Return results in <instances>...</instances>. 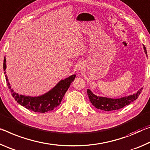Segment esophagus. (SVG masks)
I'll return each instance as SVG.
<instances>
[{"mask_svg":"<svg viewBox=\"0 0 150 150\" xmlns=\"http://www.w3.org/2000/svg\"><path fill=\"white\" fill-rule=\"evenodd\" d=\"M82 66H79V67H78V69H79V70H82Z\"/></svg>","mask_w":150,"mask_h":150,"instance_id":"esophagus-1","label":"esophagus"}]
</instances>
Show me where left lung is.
<instances>
[{
  "label": "left lung",
  "instance_id": "obj_1",
  "mask_svg": "<svg viewBox=\"0 0 150 150\" xmlns=\"http://www.w3.org/2000/svg\"><path fill=\"white\" fill-rule=\"evenodd\" d=\"M144 49L145 53L147 54V50L145 46H144ZM142 90V88L135 94L119 98V99H112V98L96 96L89 89L88 90L87 93L90 102L97 109L104 110V111H114V110L121 109L133 102L140 94Z\"/></svg>",
  "mask_w": 150,
  "mask_h": 150
}]
</instances>
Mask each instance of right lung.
<instances>
[{"label":"right lung","instance_id":"obj_1","mask_svg":"<svg viewBox=\"0 0 150 150\" xmlns=\"http://www.w3.org/2000/svg\"><path fill=\"white\" fill-rule=\"evenodd\" d=\"M6 68V58L4 56L3 69L5 71ZM6 72H4V74ZM6 76V81L7 86H8L10 91L14 100L23 106L25 107L28 110L35 112L45 113L54 110L57 108L61 104L62 98L65 93L69 88L71 83L75 79L76 75H72L66 79L61 80L56 86L45 95L39 97H30L24 96L19 95L14 92L8 81V78Z\"/></svg>","mask_w":150,"mask_h":150}]
</instances>
